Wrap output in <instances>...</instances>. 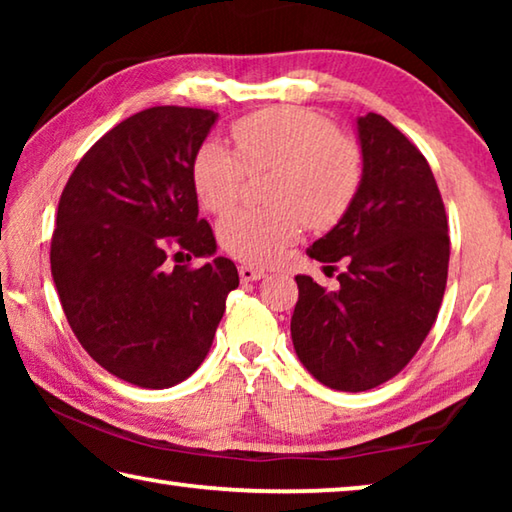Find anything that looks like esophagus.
I'll return each instance as SVG.
<instances>
[{
	"mask_svg": "<svg viewBox=\"0 0 512 512\" xmlns=\"http://www.w3.org/2000/svg\"><path fill=\"white\" fill-rule=\"evenodd\" d=\"M266 273H264V268H255V266H250V264H241L239 266V277L244 282H255V280H262Z\"/></svg>",
	"mask_w": 512,
	"mask_h": 512,
	"instance_id": "obj_1",
	"label": "esophagus"
}]
</instances>
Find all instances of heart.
<instances>
[{
  "mask_svg": "<svg viewBox=\"0 0 512 512\" xmlns=\"http://www.w3.org/2000/svg\"><path fill=\"white\" fill-rule=\"evenodd\" d=\"M237 155L207 142L192 164V180L205 210L225 214L239 203L248 173L275 171L268 210H239L223 219L225 253L246 264L277 262L300 237L302 223L329 230L357 198L363 158L334 121L298 106H271L237 119L230 128Z\"/></svg>",
  "mask_w": 512,
  "mask_h": 512,
  "instance_id": "1",
  "label": "heart"
}]
</instances>
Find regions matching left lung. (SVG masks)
<instances>
[{
	"mask_svg": "<svg viewBox=\"0 0 512 512\" xmlns=\"http://www.w3.org/2000/svg\"><path fill=\"white\" fill-rule=\"evenodd\" d=\"M363 180L311 259H345L329 291L296 275L291 339L320 384L359 393L393 379L427 339L447 287L449 235L429 162L386 117L357 119ZM334 268V266H325Z\"/></svg>",
	"mask_w": 512,
	"mask_h": 512,
	"instance_id": "left-lung-1",
	"label": "left lung"
}]
</instances>
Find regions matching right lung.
Segmentation results:
<instances>
[{"label": "right lung", "instance_id": "right-lung-1", "mask_svg": "<svg viewBox=\"0 0 512 512\" xmlns=\"http://www.w3.org/2000/svg\"><path fill=\"white\" fill-rule=\"evenodd\" d=\"M216 117L137 112L83 155L60 194L51 275L67 323L101 368L140 388H169L201 366L239 287L228 257L178 264L216 253L192 180Z\"/></svg>", "mask_w": 512, "mask_h": 512}]
</instances>
